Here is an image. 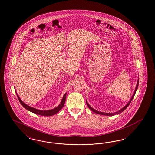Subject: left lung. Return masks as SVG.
Listing matches in <instances>:
<instances>
[{"instance_id":"obj_1","label":"left lung","mask_w":155,"mask_h":155,"mask_svg":"<svg viewBox=\"0 0 155 155\" xmlns=\"http://www.w3.org/2000/svg\"><path fill=\"white\" fill-rule=\"evenodd\" d=\"M138 85H139V80L137 81V84H136V89H135V92H134V93L133 94V95H132V97L131 99V100H130V101L128 102V103H127V104H126L123 108H122V109H120L119 111H118L117 112H116V113H101V112H99L98 111H97V110H94V108H92L90 106L89 104H88V103L86 102V103H87V106L89 107V108L91 110V111H93V112L94 113H97V114H100V115H108V116H111V115H117V114H120V113L123 112V111H124L126 108H127V107L129 106V104L131 103V102L132 100V99L134 98V95H135V93H136V90L137 89V87H138Z\"/></svg>"}]
</instances>
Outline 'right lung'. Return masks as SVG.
<instances>
[{"instance_id":"1","label":"right lung","mask_w":155,"mask_h":155,"mask_svg":"<svg viewBox=\"0 0 155 155\" xmlns=\"http://www.w3.org/2000/svg\"><path fill=\"white\" fill-rule=\"evenodd\" d=\"M66 95V93L64 94V97L62 98V99L61 103L59 104V106H58L57 107L53 108L52 110H47V111H45V110H44V111H43V110H38V109L31 107L28 106L27 104H26L25 103H24L19 98V97L18 95V94H17V96H18V98L20 103L21 104V105L23 106L24 108L27 109L28 111H31L32 113H35L36 114L39 115L49 117V116H52V115L56 114V113H58L61 110V108L64 107V104H65V102Z\"/></svg>"}]
</instances>
